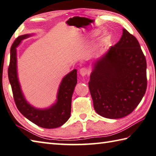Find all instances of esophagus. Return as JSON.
Listing matches in <instances>:
<instances>
[{
    "instance_id": "34e87169",
    "label": "esophagus",
    "mask_w": 156,
    "mask_h": 156,
    "mask_svg": "<svg viewBox=\"0 0 156 156\" xmlns=\"http://www.w3.org/2000/svg\"><path fill=\"white\" fill-rule=\"evenodd\" d=\"M88 73V70L85 67H83V68H81L80 69V73L82 76H85Z\"/></svg>"
}]
</instances>
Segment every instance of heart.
I'll return each mask as SVG.
<instances>
[{
  "mask_svg": "<svg viewBox=\"0 0 156 156\" xmlns=\"http://www.w3.org/2000/svg\"><path fill=\"white\" fill-rule=\"evenodd\" d=\"M98 33V31H96V32H95V34H97ZM108 37V33L105 32L103 33V35H102V39L103 40H105V39H106Z\"/></svg>",
  "mask_w": 156,
  "mask_h": 156,
  "instance_id": "1",
  "label": "heart"
}]
</instances>
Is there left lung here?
Masks as SVG:
<instances>
[{
    "label": "left lung",
    "mask_w": 156,
    "mask_h": 156,
    "mask_svg": "<svg viewBox=\"0 0 156 156\" xmlns=\"http://www.w3.org/2000/svg\"><path fill=\"white\" fill-rule=\"evenodd\" d=\"M146 70L138 40L123 29L118 43L93 63L89 87L96 112L108 119L129 115L146 92Z\"/></svg>",
    "instance_id": "obj_1"
}]
</instances>
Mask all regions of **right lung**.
I'll list each match as a JSON object with an SVG mask.
<instances>
[{"instance_id": "1", "label": "right lung", "mask_w": 156, "mask_h": 156, "mask_svg": "<svg viewBox=\"0 0 156 156\" xmlns=\"http://www.w3.org/2000/svg\"><path fill=\"white\" fill-rule=\"evenodd\" d=\"M34 34L20 35L14 41L10 50V63L8 76L12 89L16 105L22 115L31 122L44 128L52 129L63 126L71 115L72 98L77 84V70L76 69L67 73L62 79L59 85L56 100L46 108H37L33 106L25 98L20 84L17 69L16 48L24 39Z\"/></svg>"}]
</instances>
